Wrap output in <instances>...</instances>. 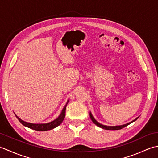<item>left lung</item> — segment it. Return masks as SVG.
<instances>
[{"label":"left lung","instance_id":"8db88e82","mask_svg":"<svg viewBox=\"0 0 158 158\" xmlns=\"http://www.w3.org/2000/svg\"><path fill=\"white\" fill-rule=\"evenodd\" d=\"M89 116H90V118H91V119H92V121L93 122V123H94V124H96V125L97 126H98V127H101V128H102V129L108 130H117L122 129L123 127H126V126H128L129 124H130L131 123H132V122H135V121H136L137 119L139 118V117H136V118L135 120H133V121H132V122H129V123H126V124H123V125H121V126H105V125H102V124L100 123L99 122H97V121H96L94 118V117H93V115H92L91 112L89 113Z\"/></svg>","mask_w":158,"mask_h":158}]
</instances>
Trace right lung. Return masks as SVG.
<instances>
[{"label":"right lung","instance_id":"obj_1","mask_svg":"<svg viewBox=\"0 0 158 158\" xmlns=\"http://www.w3.org/2000/svg\"><path fill=\"white\" fill-rule=\"evenodd\" d=\"M69 102V100L67 101L66 105L64 107L60 115L58 116V117L55 120L52 121V122H49V123H28V122H26L22 120L20 118L17 116L15 114V115L16 116L17 118L18 119L19 121V122L21 123L22 125H23L26 127H28L29 128L35 130L36 131H48L52 130L53 128H55L57 126H58L60 124H61V123L63 122L64 119L65 117V113H66V105Z\"/></svg>","mask_w":158,"mask_h":158}]
</instances>
